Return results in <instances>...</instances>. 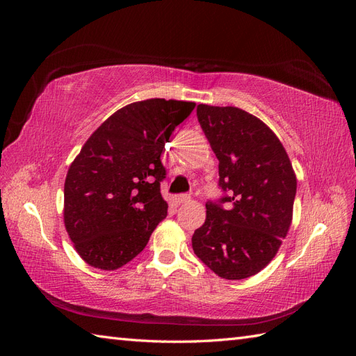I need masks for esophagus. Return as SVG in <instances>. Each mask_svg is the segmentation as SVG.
<instances>
[{
  "label": "esophagus",
  "instance_id": "34e87169",
  "mask_svg": "<svg viewBox=\"0 0 356 356\" xmlns=\"http://www.w3.org/2000/svg\"><path fill=\"white\" fill-rule=\"evenodd\" d=\"M190 195H178L177 197H175V202H177V204H182V203H187V202H190Z\"/></svg>",
  "mask_w": 356,
  "mask_h": 356
}]
</instances>
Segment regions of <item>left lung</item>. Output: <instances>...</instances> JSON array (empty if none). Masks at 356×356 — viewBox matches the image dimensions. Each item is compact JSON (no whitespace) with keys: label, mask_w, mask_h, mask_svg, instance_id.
<instances>
[{"label":"left lung","mask_w":356,"mask_h":356,"mask_svg":"<svg viewBox=\"0 0 356 356\" xmlns=\"http://www.w3.org/2000/svg\"><path fill=\"white\" fill-rule=\"evenodd\" d=\"M227 195L207 203L193 251L222 279L241 281L273 260L293 221L297 178L284 145L260 118L236 106L197 105Z\"/></svg>","instance_id":"obj_1"}]
</instances>
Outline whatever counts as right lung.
<instances>
[{
  "instance_id": "1",
  "label": "right lung",
  "mask_w": 356,
  "mask_h": 356,
  "mask_svg": "<svg viewBox=\"0 0 356 356\" xmlns=\"http://www.w3.org/2000/svg\"><path fill=\"white\" fill-rule=\"evenodd\" d=\"M195 106L160 98L129 104L106 118L74 159L63 187V222L89 266H124L166 218L160 156Z\"/></svg>"
}]
</instances>
